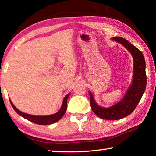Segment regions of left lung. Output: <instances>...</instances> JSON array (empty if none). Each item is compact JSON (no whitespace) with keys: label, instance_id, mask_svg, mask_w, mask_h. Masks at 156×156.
<instances>
[{"label":"left lung","instance_id":"obj_1","mask_svg":"<svg viewBox=\"0 0 156 156\" xmlns=\"http://www.w3.org/2000/svg\"><path fill=\"white\" fill-rule=\"evenodd\" d=\"M112 40L120 43L130 51L133 57L134 72L132 84L120 102L109 108L98 106L94 101L93 96L89 92L90 107L92 111L100 118L106 120H118L127 117L133 112L143 96L146 87L147 77L145 73V62L141 51L125 39L114 37Z\"/></svg>","mask_w":156,"mask_h":156}]
</instances>
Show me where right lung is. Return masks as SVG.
Listing matches in <instances>:
<instances>
[{
	"mask_svg": "<svg viewBox=\"0 0 156 156\" xmlns=\"http://www.w3.org/2000/svg\"><path fill=\"white\" fill-rule=\"evenodd\" d=\"M69 93L68 94L64 97V100H63L62 107L60 109H59V111L54 115H48V116H35V115L24 113V112L18 110V109L16 108L14 105H13L11 100H10V102H11V106L12 107V108H14V110L17 112L19 115L22 116L23 118L27 119L28 121H30L33 122H34V123L38 124V125H50L59 121V119L63 117V115H64L66 109H67V99L69 97Z\"/></svg>",
	"mask_w": 156,
	"mask_h": 156,
	"instance_id": "add662e5",
	"label": "right lung"
}]
</instances>
